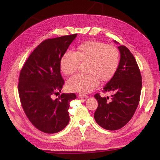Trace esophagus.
<instances>
[{
  "instance_id": "34e87169",
  "label": "esophagus",
  "mask_w": 160,
  "mask_h": 160,
  "mask_svg": "<svg viewBox=\"0 0 160 160\" xmlns=\"http://www.w3.org/2000/svg\"><path fill=\"white\" fill-rule=\"evenodd\" d=\"M78 97L79 98H88V96L87 95H84V94H79L78 95Z\"/></svg>"
}]
</instances>
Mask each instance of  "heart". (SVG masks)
Here are the masks:
<instances>
[{
	"label": "heart",
	"mask_w": 160,
	"mask_h": 160,
	"mask_svg": "<svg viewBox=\"0 0 160 160\" xmlns=\"http://www.w3.org/2000/svg\"><path fill=\"white\" fill-rule=\"evenodd\" d=\"M88 62L86 65L88 74H77L67 82L69 91L89 93L102 81L110 80L117 71L120 55L115 47L98 41H88L77 46L76 51H65L60 60L61 71L65 75L73 74L80 62Z\"/></svg>",
	"instance_id": "obj_1"
}]
</instances>
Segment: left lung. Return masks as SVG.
<instances>
[{"instance_id": "obj_1", "label": "left lung", "mask_w": 160, "mask_h": 160, "mask_svg": "<svg viewBox=\"0 0 160 160\" xmlns=\"http://www.w3.org/2000/svg\"><path fill=\"white\" fill-rule=\"evenodd\" d=\"M118 49L121 53L119 67L103 90V93H112L111 98H102L99 93L94 95L98 101L95 120L107 130L121 129L132 118L139 103L142 86L141 72L134 56L124 45Z\"/></svg>"}]
</instances>
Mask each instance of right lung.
<instances>
[{"instance_id": "1", "label": "right lung", "mask_w": 160, "mask_h": 160, "mask_svg": "<svg viewBox=\"0 0 160 160\" xmlns=\"http://www.w3.org/2000/svg\"><path fill=\"white\" fill-rule=\"evenodd\" d=\"M77 34L48 38L41 42L28 57L20 72L18 91L22 108L37 129L47 133L63 129L69 122V102L75 93L54 95L64 85L60 60Z\"/></svg>"}]
</instances>
